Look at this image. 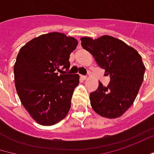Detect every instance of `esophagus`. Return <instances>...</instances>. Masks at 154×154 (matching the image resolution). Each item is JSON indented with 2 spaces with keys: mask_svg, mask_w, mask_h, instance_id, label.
Returning <instances> with one entry per match:
<instances>
[{
  "mask_svg": "<svg viewBox=\"0 0 154 154\" xmlns=\"http://www.w3.org/2000/svg\"><path fill=\"white\" fill-rule=\"evenodd\" d=\"M81 78H82L83 80H86V79H87L88 77H86V76H81Z\"/></svg>",
  "mask_w": 154,
  "mask_h": 154,
  "instance_id": "obj_1",
  "label": "esophagus"
}]
</instances>
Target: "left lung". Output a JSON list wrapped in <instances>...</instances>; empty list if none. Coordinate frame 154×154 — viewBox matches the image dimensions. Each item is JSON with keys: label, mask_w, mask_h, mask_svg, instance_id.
I'll list each match as a JSON object with an SVG mask.
<instances>
[{"label": "left lung", "mask_w": 154, "mask_h": 154, "mask_svg": "<svg viewBox=\"0 0 154 154\" xmlns=\"http://www.w3.org/2000/svg\"><path fill=\"white\" fill-rule=\"evenodd\" d=\"M82 47L104 69L111 81L104 86L99 81L97 91L90 94L93 111L101 117H121L133 104L139 93L146 67L141 56L132 47L111 35L97 39L88 36L80 38Z\"/></svg>", "instance_id": "8db88e82"}]
</instances>
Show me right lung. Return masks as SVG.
Returning <instances> with one entry per match:
<instances>
[{
    "label": "right lung",
    "mask_w": 154,
    "mask_h": 154,
    "mask_svg": "<svg viewBox=\"0 0 154 154\" xmlns=\"http://www.w3.org/2000/svg\"><path fill=\"white\" fill-rule=\"evenodd\" d=\"M78 41L59 32L33 38L23 46L14 65L18 97L32 119L41 125L63 120L70 109L79 75H58L69 68V55Z\"/></svg>",
    "instance_id": "right-lung-1"
}]
</instances>
